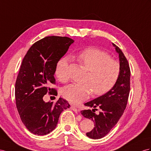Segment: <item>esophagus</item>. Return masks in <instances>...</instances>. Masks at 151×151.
Returning a JSON list of instances; mask_svg holds the SVG:
<instances>
[{
	"label": "esophagus",
	"instance_id": "esophagus-1",
	"mask_svg": "<svg viewBox=\"0 0 151 151\" xmlns=\"http://www.w3.org/2000/svg\"><path fill=\"white\" fill-rule=\"evenodd\" d=\"M71 110H73L75 112V113H76V114L78 112V109H77L76 108L75 106H71Z\"/></svg>",
	"mask_w": 151,
	"mask_h": 151
}]
</instances>
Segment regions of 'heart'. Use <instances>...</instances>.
Here are the masks:
<instances>
[{"mask_svg": "<svg viewBox=\"0 0 151 151\" xmlns=\"http://www.w3.org/2000/svg\"><path fill=\"white\" fill-rule=\"evenodd\" d=\"M78 63L88 71L82 84L72 83L65 87L62 94L72 104H78L88 98L92 91L96 96H101L111 90L117 82L120 75L119 63L110 57L109 54L95 48L81 51L76 56ZM69 59L62 58L55 68L57 78L63 82L68 79Z\"/></svg>", "mask_w": 151, "mask_h": 151, "instance_id": "b5f03b06", "label": "heart"}]
</instances>
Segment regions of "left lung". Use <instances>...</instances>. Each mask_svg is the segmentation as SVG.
I'll use <instances>...</instances> for the list:
<instances>
[{"label":"left lung","instance_id":"8db88e82","mask_svg":"<svg viewBox=\"0 0 151 151\" xmlns=\"http://www.w3.org/2000/svg\"><path fill=\"white\" fill-rule=\"evenodd\" d=\"M119 54L121 68L117 82L111 90L99 97L85 103L94 109L81 111L84 117L91 119L94 123V129L86 135L92 139H100L109 133L117 123L126 107L130 91V69L126 57L118 46L112 43ZM101 109L99 114L94 113L95 108Z\"/></svg>","mask_w":151,"mask_h":151}]
</instances>
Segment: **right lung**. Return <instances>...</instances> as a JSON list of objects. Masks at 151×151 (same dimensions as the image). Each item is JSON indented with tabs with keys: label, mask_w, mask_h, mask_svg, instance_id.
I'll use <instances>...</instances> for the list:
<instances>
[{
	"label": "right lung",
	"mask_w": 151,
	"mask_h": 151,
	"mask_svg": "<svg viewBox=\"0 0 151 151\" xmlns=\"http://www.w3.org/2000/svg\"><path fill=\"white\" fill-rule=\"evenodd\" d=\"M73 42L68 37H45L32 45L23 59L15 84V99L22 122L34 134L52 132L62 111L70 106L63 98L53 104L45 102L43 96L48 92L57 95L50 88L55 83L56 65Z\"/></svg>",
	"instance_id": "obj_1"
}]
</instances>
